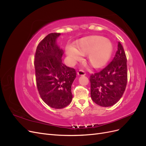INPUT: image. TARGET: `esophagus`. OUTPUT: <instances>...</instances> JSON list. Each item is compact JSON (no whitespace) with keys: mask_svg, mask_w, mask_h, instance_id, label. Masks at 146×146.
<instances>
[{"mask_svg":"<svg viewBox=\"0 0 146 146\" xmlns=\"http://www.w3.org/2000/svg\"><path fill=\"white\" fill-rule=\"evenodd\" d=\"M77 74H78V76H85L86 73H85V71H84V70H79V71L77 72Z\"/></svg>","mask_w":146,"mask_h":146,"instance_id":"esophagus-1","label":"esophagus"}]
</instances>
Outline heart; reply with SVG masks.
Segmentation results:
<instances>
[{"label":"heart","instance_id":"obj_1","mask_svg":"<svg viewBox=\"0 0 146 146\" xmlns=\"http://www.w3.org/2000/svg\"><path fill=\"white\" fill-rule=\"evenodd\" d=\"M113 42L100 36H91L80 39L75 47L68 45L66 53L70 63L74 64L87 55V61L91 67L99 69L104 67L111 59L113 54Z\"/></svg>","mask_w":146,"mask_h":146}]
</instances>
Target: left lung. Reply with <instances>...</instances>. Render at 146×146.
I'll return each mask as SVG.
<instances>
[{
    "instance_id": "obj_1",
    "label": "left lung",
    "mask_w": 146,
    "mask_h": 146,
    "mask_svg": "<svg viewBox=\"0 0 146 146\" xmlns=\"http://www.w3.org/2000/svg\"><path fill=\"white\" fill-rule=\"evenodd\" d=\"M127 82V58L119 42L117 50L111 62L100 72L90 76L91 99L101 107H111L122 98Z\"/></svg>"
}]
</instances>
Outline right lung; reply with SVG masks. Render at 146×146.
<instances>
[{
	"label": "right lung",
	"instance_id": "right-lung-1",
	"mask_svg": "<svg viewBox=\"0 0 146 146\" xmlns=\"http://www.w3.org/2000/svg\"><path fill=\"white\" fill-rule=\"evenodd\" d=\"M60 35L50 33L39 43L34 62L39 94L47 105L55 109L71 102V86L76 77V70L62 63L64 51L56 43Z\"/></svg>",
	"mask_w": 146,
	"mask_h": 146
}]
</instances>
